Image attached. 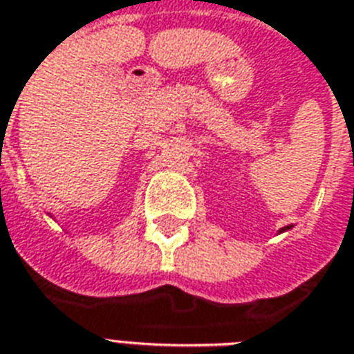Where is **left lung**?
<instances>
[{"label": "left lung", "mask_w": 354, "mask_h": 354, "mask_svg": "<svg viewBox=\"0 0 354 354\" xmlns=\"http://www.w3.org/2000/svg\"><path fill=\"white\" fill-rule=\"evenodd\" d=\"M288 230H291V225H286V227H281V230L278 231V233H283V231H288Z\"/></svg>", "instance_id": "8db88e82"}]
</instances>
